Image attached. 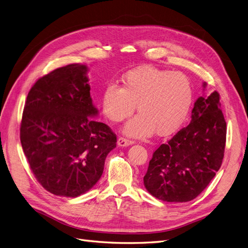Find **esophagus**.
I'll list each match as a JSON object with an SVG mask.
<instances>
[{"mask_svg": "<svg viewBox=\"0 0 248 248\" xmlns=\"http://www.w3.org/2000/svg\"><path fill=\"white\" fill-rule=\"evenodd\" d=\"M134 144V141H132V140H128V139H125V138H118L117 140V145L120 147H127L130 145H133Z\"/></svg>", "mask_w": 248, "mask_h": 248, "instance_id": "1", "label": "esophagus"}]
</instances>
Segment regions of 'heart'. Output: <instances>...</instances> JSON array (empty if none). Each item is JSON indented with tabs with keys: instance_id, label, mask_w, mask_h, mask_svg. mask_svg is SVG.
<instances>
[{
	"instance_id": "b5f03b06",
	"label": "heart",
	"mask_w": 248,
	"mask_h": 248,
	"mask_svg": "<svg viewBox=\"0 0 248 248\" xmlns=\"http://www.w3.org/2000/svg\"><path fill=\"white\" fill-rule=\"evenodd\" d=\"M192 104V88L186 75L142 67L126 73L123 87L111 83L104 89L101 107L112 123L128 122L124 133L133 138L168 137L176 133L186 122Z\"/></svg>"
}]
</instances>
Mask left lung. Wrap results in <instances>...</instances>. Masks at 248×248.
Here are the masks:
<instances>
[{"mask_svg": "<svg viewBox=\"0 0 248 248\" xmlns=\"http://www.w3.org/2000/svg\"><path fill=\"white\" fill-rule=\"evenodd\" d=\"M206 85L202 84L203 88ZM226 132L219 93L201 96L195 102L189 124L153 153L144 176L146 189L164 202L196 199L221 167Z\"/></svg>", "mask_w": 248, "mask_h": 248, "instance_id": "left-lung-1", "label": "left lung"}]
</instances>
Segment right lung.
I'll list each match as a JSON object with an SVG mask.
<instances>
[{"label":"right lung","mask_w":248,"mask_h":248,"mask_svg":"<svg viewBox=\"0 0 248 248\" xmlns=\"http://www.w3.org/2000/svg\"><path fill=\"white\" fill-rule=\"evenodd\" d=\"M88 68L71 63L38 79L30 89L20 141L31 171L47 191L76 198L100 179L116 136L93 120Z\"/></svg>","instance_id":"obj_1"}]
</instances>
